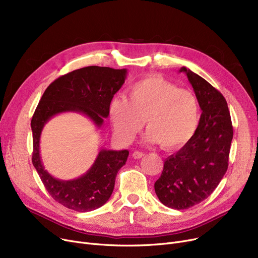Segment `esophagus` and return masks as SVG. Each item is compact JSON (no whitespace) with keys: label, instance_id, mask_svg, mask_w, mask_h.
<instances>
[{"label":"esophagus","instance_id":"1","mask_svg":"<svg viewBox=\"0 0 258 258\" xmlns=\"http://www.w3.org/2000/svg\"><path fill=\"white\" fill-rule=\"evenodd\" d=\"M143 156H144V153L139 152V151H135V152L133 153V157H134L135 159H140V158H142Z\"/></svg>","mask_w":258,"mask_h":258}]
</instances>
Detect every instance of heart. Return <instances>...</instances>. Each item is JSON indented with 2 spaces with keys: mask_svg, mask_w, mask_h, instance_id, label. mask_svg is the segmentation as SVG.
<instances>
[{
  "mask_svg": "<svg viewBox=\"0 0 258 258\" xmlns=\"http://www.w3.org/2000/svg\"><path fill=\"white\" fill-rule=\"evenodd\" d=\"M127 94V99L115 96L108 104V118L121 143L135 139L143 120L148 143L178 148L192 138L200 121V104L192 92L161 76H147L135 81Z\"/></svg>",
  "mask_w": 258,
  "mask_h": 258,
  "instance_id": "obj_1",
  "label": "heart"
}]
</instances>
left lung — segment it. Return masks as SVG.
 I'll return each instance as SVG.
<instances>
[{"instance_id":"left-lung-1","label":"left lung","mask_w":258,"mask_h":258,"mask_svg":"<svg viewBox=\"0 0 258 258\" xmlns=\"http://www.w3.org/2000/svg\"><path fill=\"white\" fill-rule=\"evenodd\" d=\"M179 72L185 73L192 86L202 114L192 138L165 159L155 191L162 204L182 210L207 199L222 181L228 168L233 127L223 95L186 67Z\"/></svg>"}]
</instances>
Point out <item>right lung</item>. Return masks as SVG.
Listing matches in <instances>:
<instances>
[{
    "instance_id": "right-lung-1",
    "label": "right lung",
    "mask_w": 258,
    "mask_h": 258,
    "mask_svg": "<svg viewBox=\"0 0 258 258\" xmlns=\"http://www.w3.org/2000/svg\"><path fill=\"white\" fill-rule=\"evenodd\" d=\"M126 69L90 66L60 76L46 89L31 120L32 163L50 196L64 207L89 212L104 205L112 196L116 175L125 164L128 151L100 148L93 165L73 180L54 178L43 164L39 153L40 135L47 122L61 113L87 116L97 128L108 116V104L124 84Z\"/></svg>"
}]
</instances>
